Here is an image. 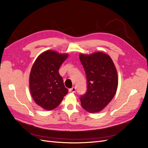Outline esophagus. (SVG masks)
Segmentation results:
<instances>
[{"mask_svg":"<svg viewBox=\"0 0 148 148\" xmlns=\"http://www.w3.org/2000/svg\"><path fill=\"white\" fill-rule=\"evenodd\" d=\"M69 91L70 92H76V87L75 86H73L71 88L69 89Z\"/></svg>","mask_w":148,"mask_h":148,"instance_id":"obj_1","label":"esophagus"}]
</instances>
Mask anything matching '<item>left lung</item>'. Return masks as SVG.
Instances as JSON below:
<instances>
[{
  "instance_id": "left-lung-1",
  "label": "left lung",
  "mask_w": 148,
  "mask_h": 148,
  "mask_svg": "<svg viewBox=\"0 0 148 148\" xmlns=\"http://www.w3.org/2000/svg\"><path fill=\"white\" fill-rule=\"evenodd\" d=\"M87 80L86 92L80 97L83 108L99 112L113 99L118 86L117 70L111 58L102 52L79 55Z\"/></svg>"
}]
</instances>
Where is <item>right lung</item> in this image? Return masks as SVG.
<instances>
[{"instance_id": "add662e5", "label": "right lung", "mask_w": 148, "mask_h": 148, "mask_svg": "<svg viewBox=\"0 0 148 148\" xmlns=\"http://www.w3.org/2000/svg\"><path fill=\"white\" fill-rule=\"evenodd\" d=\"M68 57L55 51H47L36 60L29 75L31 96L44 109L51 110L59 106L68 93L59 70Z\"/></svg>"}]
</instances>
